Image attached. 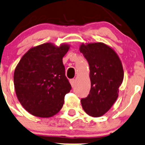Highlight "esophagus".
Instances as JSON below:
<instances>
[{
  "instance_id": "34e87169",
  "label": "esophagus",
  "mask_w": 145,
  "mask_h": 145,
  "mask_svg": "<svg viewBox=\"0 0 145 145\" xmlns=\"http://www.w3.org/2000/svg\"><path fill=\"white\" fill-rule=\"evenodd\" d=\"M75 79H71V80H70V83H71L72 87H74V85H75Z\"/></svg>"
}]
</instances>
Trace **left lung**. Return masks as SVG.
Here are the masks:
<instances>
[{
  "label": "left lung",
  "instance_id": "1",
  "mask_svg": "<svg viewBox=\"0 0 145 145\" xmlns=\"http://www.w3.org/2000/svg\"><path fill=\"white\" fill-rule=\"evenodd\" d=\"M80 52L89 64L91 80L89 94L80 100L82 107L90 116L100 117L118 97L119 88L124 78L122 65L117 53L101 42L83 44Z\"/></svg>",
  "mask_w": 145,
  "mask_h": 145
}]
</instances>
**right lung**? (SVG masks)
<instances>
[{
	"label": "right lung",
	"mask_w": 145,
	"mask_h": 145,
	"mask_svg": "<svg viewBox=\"0 0 145 145\" xmlns=\"http://www.w3.org/2000/svg\"><path fill=\"white\" fill-rule=\"evenodd\" d=\"M69 46L51 43L37 46L24 55L15 69L14 84L21 104L37 117H52L60 110L71 89L62 57Z\"/></svg>",
	"instance_id": "add662e5"
}]
</instances>
